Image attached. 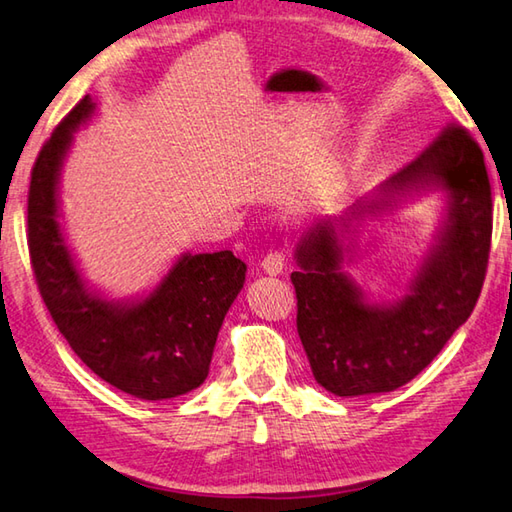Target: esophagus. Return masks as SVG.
Here are the masks:
<instances>
[{"instance_id":"34e87169","label":"esophagus","mask_w":512,"mask_h":512,"mask_svg":"<svg viewBox=\"0 0 512 512\" xmlns=\"http://www.w3.org/2000/svg\"><path fill=\"white\" fill-rule=\"evenodd\" d=\"M284 264H287V255H284L282 250H271V253H266L262 259V268L268 275H280Z\"/></svg>"}]
</instances>
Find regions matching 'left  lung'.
Instances as JSON below:
<instances>
[{"mask_svg": "<svg viewBox=\"0 0 512 512\" xmlns=\"http://www.w3.org/2000/svg\"><path fill=\"white\" fill-rule=\"evenodd\" d=\"M429 183L447 189V221L411 282V293L395 305H368L357 284L341 273L343 250L332 221L318 223L300 241V268L291 273L296 325L311 372L329 393L359 397L404 386L445 348L481 296L492 239V192L481 146L463 126L449 124L418 158L388 178L379 203L354 205L339 221L341 237L363 212Z\"/></svg>", "mask_w": 512, "mask_h": 512, "instance_id": "obj_1", "label": "left lung"}]
</instances>
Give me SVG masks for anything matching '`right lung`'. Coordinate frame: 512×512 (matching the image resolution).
Wrapping results in <instances>:
<instances>
[{"label":"right lung","instance_id":"obj_1","mask_svg":"<svg viewBox=\"0 0 512 512\" xmlns=\"http://www.w3.org/2000/svg\"><path fill=\"white\" fill-rule=\"evenodd\" d=\"M92 110L90 97L76 103L31 169V268L60 334L94 375L140 400H169L205 381L223 318L244 287L246 264L232 250L187 253L135 305L108 302L85 289L56 219V187L72 133Z\"/></svg>","mask_w":512,"mask_h":512}]
</instances>
